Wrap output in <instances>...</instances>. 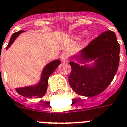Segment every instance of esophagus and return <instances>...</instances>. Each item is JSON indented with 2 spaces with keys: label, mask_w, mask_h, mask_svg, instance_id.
I'll use <instances>...</instances> for the list:
<instances>
[{
  "label": "esophagus",
  "mask_w": 127,
  "mask_h": 127,
  "mask_svg": "<svg viewBox=\"0 0 127 127\" xmlns=\"http://www.w3.org/2000/svg\"><path fill=\"white\" fill-rule=\"evenodd\" d=\"M68 57H69V54H68L67 53L64 52L63 53V54H61L60 58H61V61H62V62H65V61L67 60Z\"/></svg>",
  "instance_id": "34e87169"
}]
</instances>
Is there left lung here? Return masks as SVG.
<instances>
[{
	"label": "left lung",
	"mask_w": 127,
	"mask_h": 127,
	"mask_svg": "<svg viewBox=\"0 0 127 127\" xmlns=\"http://www.w3.org/2000/svg\"><path fill=\"white\" fill-rule=\"evenodd\" d=\"M120 45L112 31H107L94 39L80 52L81 61L95 59V65L80 66L71 61L69 82L80 95L92 97L104 91L116 73L120 60ZM97 60H96L95 59Z\"/></svg>",
	"instance_id": "1"
}]
</instances>
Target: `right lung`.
<instances>
[{
    "label": "right lung",
    "instance_id": "obj_1",
    "mask_svg": "<svg viewBox=\"0 0 127 127\" xmlns=\"http://www.w3.org/2000/svg\"><path fill=\"white\" fill-rule=\"evenodd\" d=\"M24 32V31H20L13 33L9 40V44L7 46V49L11 46L15 39L18 36V35L22 32ZM61 64V61L59 60H55V61L50 62V63L47 64L43 71L42 73L41 78L39 83L37 85L32 86H27L24 88H16V91L18 94L20 95L23 96L24 97L28 98H41L46 93L47 91V85H48V78L50 75L53 72L55 71L58 65Z\"/></svg>",
    "mask_w": 127,
    "mask_h": 127
}]
</instances>
